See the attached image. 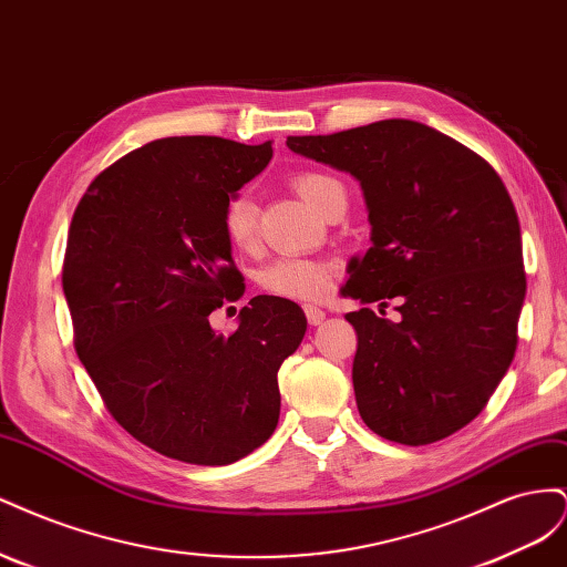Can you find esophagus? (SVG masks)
<instances>
[{"instance_id": "obj_1", "label": "esophagus", "mask_w": 567, "mask_h": 567, "mask_svg": "<svg viewBox=\"0 0 567 567\" xmlns=\"http://www.w3.org/2000/svg\"><path fill=\"white\" fill-rule=\"evenodd\" d=\"M305 315H307V321H310V326H319L326 319V312L319 310V307H315V305H307Z\"/></svg>"}]
</instances>
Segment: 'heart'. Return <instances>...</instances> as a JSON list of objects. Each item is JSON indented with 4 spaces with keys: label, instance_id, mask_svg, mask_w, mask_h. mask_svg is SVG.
Wrapping results in <instances>:
<instances>
[{
    "label": "heart",
    "instance_id": "b5f03b06",
    "mask_svg": "<svg viewBox=\"0 0 567 567\" xmlns=\"http://www.w3.org/2000/svg\"><path fill=\"white\" fill-rule=\"evenodd\" d=\"M296 192L302 196L307 205H312L317 213L323 210L326 200L338 192L340 182L317 169H307L293 177ZM221 229H225L227 241L236 250H250L257 238V205L255 198L241 188L227 198L225 208H221ZM331 265L323 260H312V257H279V260L269 262L257 281L271 296L288 298V300H302L315 302L326 296L331 286Z\"/></svg>",
    "mask_w": 567,
    "mask_h": 567
}]
</instances>
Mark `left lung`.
<instances>
[{"label":"left lung","mask_w":567,"mask_h":567,"mask_svg":"<svg viewBox=\"0 0 567 567\" xmlns=\"http://www.w3.org/2000/svg\"><path fill=\"white\" fill-rule=\"evenodd\" d=\"M286 146L362 184L371 248L342 296L390 299L346 319L357 331L359 416L390 442L431 444L468 425L502 383L525 300L520 225L502 177L477 153L414 120H381Z\"/></svg>","instance_id":"left-lung-1"}]
</instances>
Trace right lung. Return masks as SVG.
I'll return each mask as SVG.
<instances>
[{"label": "right lung", "mask_w": 567, "mask_h": 567, "mask_svg": "<svg viewBox=\"0 0 567 567\" xmlns=\"http://www.w3.org/2000/svg\"><path fill=\"white\" fill-rule=\"evenodd\" d=\"M269 161L271 142L167 136L106 167L75 208L63 293L78 357L111 416L163 456L225 466L279 423L300 307L257 296L231 336L208 321L246 288L221 208Z\"/></svg>", "instance_id": "add662e5"}]
</instances>
